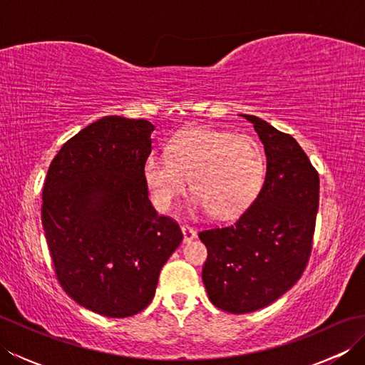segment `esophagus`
I'll list each match as a JSON object with an SVG mask.
<instances>
[{
	"instance_id": "esophagus-1",
	"label": "esophagus",
	"mask_w": 365,
	"mask_h": 365,
	"mask_svg": "<svg viewBox=\"0 0 365 365\" xmlns=\"http://www.w3.org/2000/svg\"><path fill=\"white\" fill-rule=\"evenodd\" d=\"M182 232H183V242H185V243H188V242H191V240L196 238V230H195V227L188 226V224H183V226H182Z\"/></svg>"
}]
</instances>
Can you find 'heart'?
<instances>
[{
  "label": "heart",
  "instance_id": "b5f03b06",
  "mask_svg": "<svg viewBox=\"0 0 365 365\" xmlns=\"http://www.w3.org/2000/svg\"><path fill=\"white\" fill-rule=\"evenodd\" d=\"M267 160L255 139L230 131L195 127L177 133L166 157H149L143 177L155 207L169 212L188 188L195 204L216 218L242 215L260 195Z\"/></svg>",
  "mask_w": 365,
  "mask_h": 365
}]
</instances>
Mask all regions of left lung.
<instances>
[{"label": "left lung", "instance_id": "8db88e82", "mask_svg": "<svg viewBox=\"0 0 365 365\" xmlns=\"http://www.w3.org/2000/svg\"><path fill=\"white\" fill-rule=\"evenodd\" d=\"M267 175L257 199L229 226L199 232L207 247L202 281L213 304L230 314L259 311L292 289L312 251L319 173L297 139L255 115Z\"/></svg>", "mask_w": 365, "mask_h": 365}]
</instances>
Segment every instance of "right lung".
<instances>
[{"mask_svg":"<svg viewBox=\"0 0 365 365\" xmlns=\"http://www.w3.org/2000/svg\"><path fill=\"white\" fill-rule=\"evenodd\" d=\"M153 125L106 115L61 147L46 173L42 226L54 273L80 306L111 319L150 304L183 234L155 212L143 177Z\"/></svg>","mask_w":365,"mask_h":365,"instance_id":"add662e5","label":"right lung"}]
</instances>
